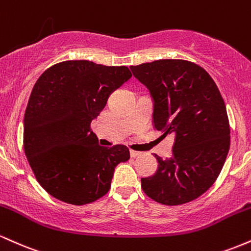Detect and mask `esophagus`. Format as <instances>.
<instances>
[{"instance_id":"1","label":"esophagus","mask_w":251,"mask_h":251,"mask_svg":"<svg viewBox=\"0 0 251 251\" xmlns=\"http://www.w3.org/2000/svg\"><path fill=\"white\" fill-rule=\"evenodd\" d=\"M129 153H131V157L135 158V157H138V155L142 154V152H138V151H134V150H131V151H129Z\"/></svg>"}]
</instances>
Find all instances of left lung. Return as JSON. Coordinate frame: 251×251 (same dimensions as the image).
I'll use <instances>...</instances> for the list:
<instances>
[{
  "instance_id": "left-lung-1",
  "label": "left lung",
  "mask_w": 251,
  "mask_h": 251,
  "mask_svg": "<svg viewBox=\"0 0 251 251\" xmlns=\"http://www.w3.org/2000/svg\"><path fill=\"white\" fill-rule=\"evenodd\" d=\"M131 71L153 97L154 127L175 134L172 157L154 154L158 170L142 178L143 191L164 205L189 203L215 183L229 152V118L220 89L188 60H155Z\"/></svg>"
}]
</instances>
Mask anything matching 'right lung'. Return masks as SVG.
<instances>
[{
    "instance_id": "right-lung-1",
    "label": "right lung",
    "mask_w": 251,
    "mask_h": 251,
    "mask_svg": "<svg viewBox=\"0 0 251 251\" xmlns=\"http://www.w3.org/2000/svg\"><path fill=\"white\" fill-rule=\"evenodd\" d=\"M131 76L126 66L67 60L37 79L25 112L24 149L36 180L54 198L93 203L108 192L118 164L129 159L127 146H100L91 123Z\"/></svg>"
}]
</instances>
